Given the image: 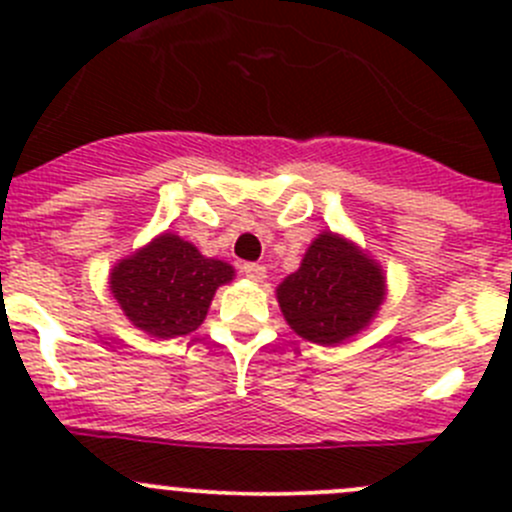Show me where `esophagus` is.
<instances>
[{"mask_svg": "<svg viewBox=\"0 0 512 512\" xmlns=\"http://www.w3.org/2000/svg\"><path fill=\"white\" fill-rule=\"evenodd\" d=\"M242 275L252 282H262L267 277V270L262 265H257V262H247V265H242Z\"/></svg>", "mask_w": 512, "mask_h": 512, "instance_id": "34e87169", "label": "esophagus"}]
</instances>
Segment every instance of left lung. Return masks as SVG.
Masks as SVG:
<instances>
[{
  "mask_svg": "<svg viewBox=\"0 0 512 512\" xmlns=\"http://www.w3.org/2000/svg\"><path fill=\"white\" fill-rule=\"evenodd\" d=\"M386 294L384 270L354 242L322 232L297 272L277 287L287 324L302 339L334 347L369 327Z\"/></svg>",
  "mask_w": 512,
  "mask_h": 512,
  "instance_id": "1",
  "label": "left lung"
}]
</instances>
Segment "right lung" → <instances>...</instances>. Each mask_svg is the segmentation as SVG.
I'll return each instance as SVG.
<instances>
[{"label": "right lung", "instance_id": "1", "mask_svg": "<svg viewBox=\"0 0 512 512\" xmlns=\"http://www.w3.org/2000/svg\"><path fill=\"white\" fill-rule=\"evenodd\" d=\"M235 277L223 260L200 255L193 242L163 232L111 270V292L133 327L158 339L195 332L215 289Z\"/></svg>", "mask_w": 512, "mask_h": 512}]
</instances>
